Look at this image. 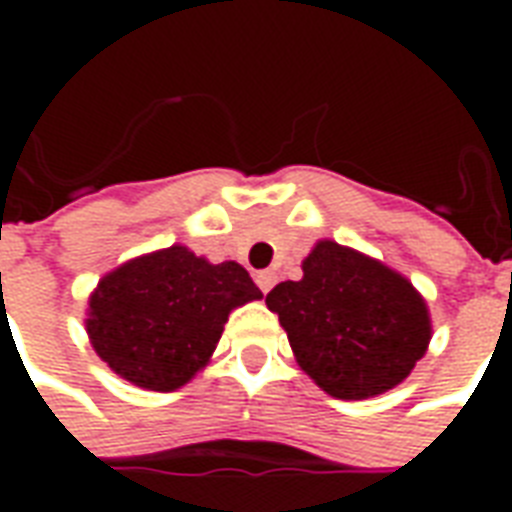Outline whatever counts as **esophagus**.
Listing matches in <instances>:
<instances>
[{
  "label": "esophagus",
  "mask_w": 512,
  "mask_h": 512,
  "mask_svg": "<svg viewBox=\"0 0 512 512\" xmlns=\"http://www.w3.org/2000/svg\"><path fill=\"white\" fill-rule=\"evenodd\" d=\"M255 282H257V288L263 290V293H268V290L274 288V282H277V274H274V271H260V274L255 277Z\"/></svg>",
  "instance_id": "esophagus-1"
}]
</instances>
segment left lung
<instances>
[{
	"instance_id": "1",
	"label": "left lung",
	"mask_w": 512,
	"mask_h": 512,
	"mask_svg": "<svg viewBox=\"0 0 512 512\" xmlns=\"http://www.w3.org/2000/svg\"><path fill=\"white\" fill-rule=\"evenodd\" d=\"M299 282L266 296L293 356L326 395L365 400L403 384L430 345V312L411 279L376 257L321 238Z\"/></svg>"
}]
</instances>
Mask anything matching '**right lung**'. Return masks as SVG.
<instances>
[{
  "label": "right lung",
  "instance_id": "1",
  "mask_svg": "<svg viewBox=\"0 0 512 512\" xmlns=\"http://www.w3.org/2000/svg\"><path fill=\"white\" fill-rule=\"evenodd\" d=\"M263 299L235 260L211 263L172 244L131 257L87 299V337L112 373L150 392H175L211 362L230 312Z\"/></svg>",
  "mask_w": 512,
  "mask_h": 512
}]
</instances>
